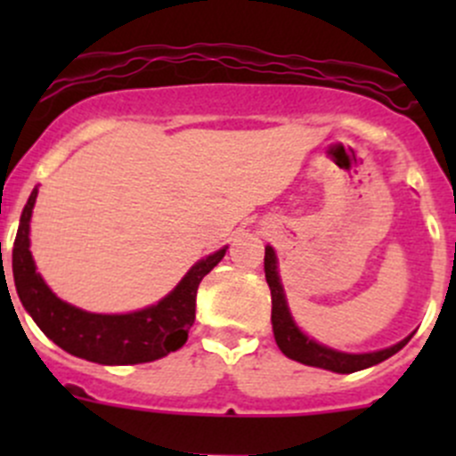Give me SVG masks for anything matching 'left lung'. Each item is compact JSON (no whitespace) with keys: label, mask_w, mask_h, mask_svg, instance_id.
Returning <instances> with one entry per match:
<instances>
[{"label":"left lung","mask_w":456,"mask_h":456,"mask_svg":"<svg viewBox=\"0 0 456 456\" xmlns=\"http://www.w3.org/2000/svg\"><path fill=\"white\" fill-rule=\"evenodd\" d=\"M265 275L266 284H269L271 289V324H273V338L280 351H282L289 360H296L306 366H315V369L348 375V372L370 369V366L388 360L395 353L402 351L408 344V339L412 338L411 333L408 338H403L402 342L372 353H344L338 351V348L326 346V344L315 342V339L309 338V335L296 324V320H293L291 309H289L287 302V293H284L282 280H280L278 273V256H275V249L271 245L265 247Z\"/></svg>","instance_id":"obj_1"}]
</instances>
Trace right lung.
I'll list each match as a JSON object with an SVG mask.
<instances>
[{
  "label": "right lung",
  "mask_w": 456,
  "mask_h": 456,
  "mask_svg": "<svg viewBox=\"0 0 456 456\" xmlns=\"http://www.w3.org/2000/svg\"><path fill=\"white\" fill-rule=\"evenodd\" d=\"M37 194L39 190L35 187L21 211L12 247V278L21 305L45 338L70 355L105 366L145 364L178 351L196 320L200 280L223 260L227 247L196 262L156 305L132 314H90L54 296L37 273L30 254V218Z\"/></svg>",
  "instance_id": "add662e5"
}]
</instances>
